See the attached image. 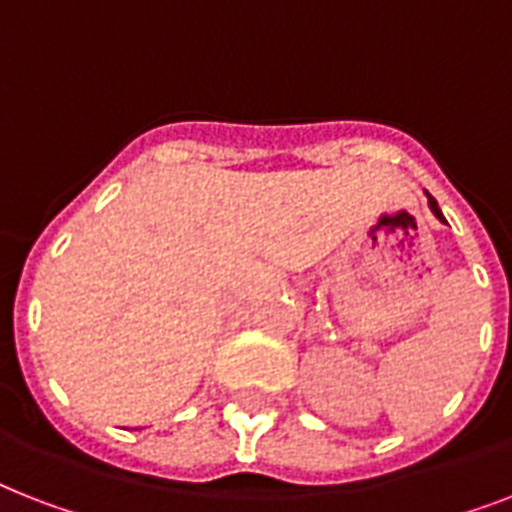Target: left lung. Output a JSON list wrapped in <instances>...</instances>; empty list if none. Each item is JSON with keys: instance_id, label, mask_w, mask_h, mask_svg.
I'll list each match as a JSON object with an SVG mask.
<instances>
[{"instance_id": "obj_1", "label": "left lung", "mask_w": 512, "mask_h": 512, "mask_svg": "<svg viewBox=\"0 0 512 512\" xmlns=\"http://www.w3.org/2000/svg\"><path fill=\"white\" fill-rule=\"evenodd\" d=\"M428 207H430V212H433V215H436L438 220H441V223H446V220H444V212H441V209H438V201L433 199V196H430V193H428Z\"/></svg>"}]
</instances>
